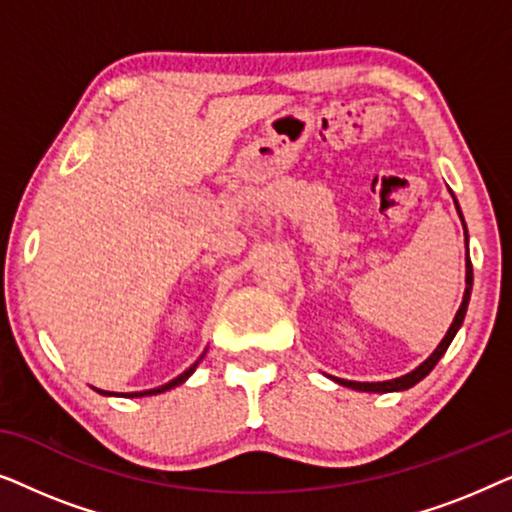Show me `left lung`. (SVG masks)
I'll return each mask as SVG.
<instances>
[{"label":"left lung","instance_id":"obj_1","mask_svg":"<svg viewBox=\"0 0 512 512\" xmlns=\"http://www.w3.org/2000/svg\"><path fill=\"white\" fill-rule=\"evenodd\" d=\"M454 202H457V200H454ZM457 212H459V207H457ZM459 216H461V212H459ZM461 221H464V219H461ZM466 249H468V235H466ZM471 286H473V265H471V258H468V254H466V291H464V300H461V307H459L457 317H454V321H452L450 331H447L443 342H440V345L436 347V352H433L429 359L422 363V366L415 368L408 375L396 377V380H387V382H352V380H335V382L342 384V387H349V389H356V391H380V394H387V391H401V389L415 387L419 380H424V377L429 375L433 368H436V363L440 361V356L447 352V347H450V342L454 340V335H457L461 321H464V317H466L468 300H471Z\"/></svg>","mask_w":512,"mask_h":512}]
</instances>
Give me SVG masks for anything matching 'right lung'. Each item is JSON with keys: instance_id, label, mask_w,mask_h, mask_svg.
Instances as JSON below:
<instances>
[{"instance_id": "add662e5", "label": "right lung", "mask_w": 512, "mask_h": 512, "mask_svg": "<svg viewBox=\"0 0 512 512\" xmlns=\"http://www.w3.org/2000/svg\"><path fill=\"white\" fill-rule=\"evenodd\" d=\"M200 359H202V356H200ZM198 363L200 361H195L193 363V366L191 368H188V370H184V373H181L179 377H174V380L172 382H167V384H163V387H158V389H149V391H135V394H125V396H153V394H163V391H167V389H172V387H177V384H181V382H186L188 380V377H191V373H193V370H195V366H198ZM100 394H107V391H100Z\"/></svg>"}]
</instances>
